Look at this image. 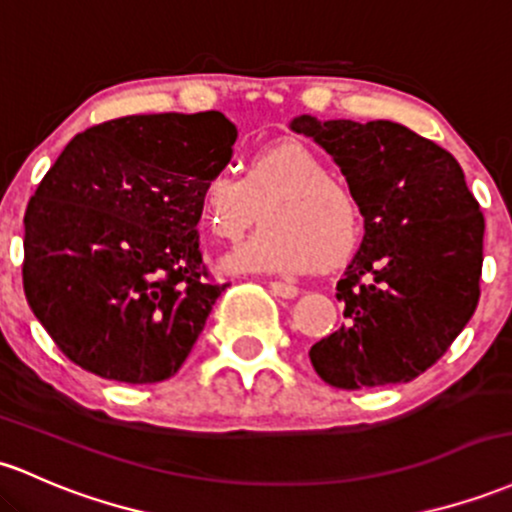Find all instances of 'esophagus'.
Listing matches in <instances>:
<instances>
[{"label":"esophagus","mask_w":512,"mask_h":512,"mask_svg":"<svg viewBox=\"0 0 512 512\" xmlns=\"http://www.w3.org/2000/svg\"><path fill=\"white\" fill-rule=\"evenodd\" d=\"M269 291H272L274 296H282V299H294V296H299V286L289 282H269Z\"/></svg>","instance_id":"esophagus-1"}]
</instances>
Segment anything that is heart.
<instances>
[{"instance_id": "heart-1", "label": "heart", "mask_w": 512, "mask_h": 512, "mask_svg": "<svg viewBox=\"0 0 512 512\" xmlns=\"http://www.w3.org/2000/svg\"><path fill=\"white\" fill-rule=\"evenodd\" d=\"M199 221L216 240L238 243L265 218L247 243L226 257L233 272L299 274L335 267L355 252L362 211L355 192L330 177L328 162L301 140H277L245 160L243 177L216 170L196 196Z\"/></svg>"}]
</instances>
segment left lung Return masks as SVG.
Wrapping results in <instances>:
<instances>
[{
    "label": "left lung",
    "instance_id": "left-lung-1",
    "mask_svg": "<svg viewBox=\"0 0 512 512\" xmlns=\"http://www.w3.org/2000/svg\"><path fill=\"white\" fill-rule=\"evenodd\" d=\"M313 138L345 174L364 240L338 282L345 325L311 347L335 389L403 384L432 367L474 316L484 265V213L452 153L393 121H318Z\"/></svg>",
    "mask_w": 512,
    "mask_h": 512
}]
</instances>
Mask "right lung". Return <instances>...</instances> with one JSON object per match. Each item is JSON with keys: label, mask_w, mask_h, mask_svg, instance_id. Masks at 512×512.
<instances>
[{"label": "right lung", "mask_w": 512, "mask_h": 512, "mask_svg": "<svg viewBox=\"0 0 512 512\" xmlns=\"http://www.w3.org/2000/svg\"><path fill=\"white\" fill-rule=\"evenodd\" d=\"M221 111L140 114L77 133L24 216V291L60 352L101 379L179 372L228 284L199 250L196 196L233 155Z\"/></svg>", "instance_id": "right-lung-1"}]
</instances>
